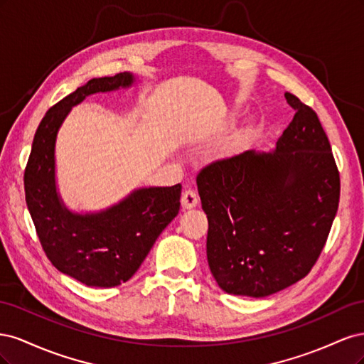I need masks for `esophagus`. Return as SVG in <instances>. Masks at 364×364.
I'll use <instances>...</instances> for the list:
<instances>
[{"instance_id": "obj_1", "label": "esophagus", "mask_w": 364, "mask_h": 364, "mask_svg": "<svg viewBox=\"0 0 364 364\" xmlns=\"http://www.w3.org/2000/svg\"><path fill=\"white\" fill-rule=\"evenodd\" d=\"M183 208L190 209V208H194L197 206V203H199V196H197V193L191 188H186L183 193H182V199H181Z\"/></svg>"}]
</instances>
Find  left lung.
<instances>
[{"mask_svg": "<svg viewBox=\"0 0 364 364\" xmlns=\"http://www.w3.org/2000/svg\"><path fill=\"white\" fill-rule=\"evenodd\" d=\"M285 98L296 114L273 153L247 150L197 174L208 264L230 294L264 297L305 278L337 214L340 174L321 119Z\"/></svg>", "mask_w": 364, "mask_h": 364, "instance_id": "1", "label": "left lung"}]
</instances>
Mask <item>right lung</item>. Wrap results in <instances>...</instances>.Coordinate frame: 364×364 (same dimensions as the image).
<instances>
[{
    "label": "right lung",
    "instance_id": "right-lung-1",
    "mask_svg": "<svg viewBox=\"0 0 364 364\" xmlns=\"http://www.w3.org/2000/svg\"><path fill=\"white\" fill-rule=\"evenodd\" d=\"M132 82L130 73L92 79L51 106L38 126L24 171L27 208L47 258L90 287H115L134 277L181 206V183L138 190L107 211L91 215L71 214L58 197L54 142L62 121L85 97Z\"/></svg>",
    "mask_w": 364,
    "mask_h": 364
}]
</instances>
